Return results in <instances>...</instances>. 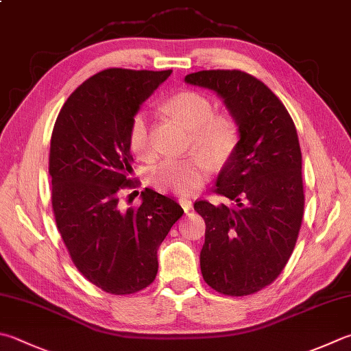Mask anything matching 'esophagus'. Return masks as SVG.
I'll return each mask as SVG.
<instances>
[{"label": "esophagus", "instance_id": "1", "mask_svg": "<svg viewBox=\"0 0 351 351\" xmlns=\"http://www.w3.org/2000/svg\"><path fill=\"white\" fill-rule=\"evenodd\" d=\"M178 203H180V206H182L184 210H189L191 208H193V202H191L189 198H186V197H180V198H178Z\"/></svg>", "mask_w": 351, "mask_h": 351}]
</instances>
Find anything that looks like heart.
<instances>
[{"label":"heart","mask_w":351,"mask_h":351,"mask_svg":"<svg viewBox=\"0 0 351 351\" xmlns=\"http://www.w3.org/2000/svg\"><path fill=\"white\" fill-rule=\"evenodd\" d=\"M163 110L182 123L189 133V149L200 154L183 158H165L148 171L149 184L165 193L188 195L206 182L210 163L223 165L234 156L240 142V130L232 117L215 114L206 96L195 91H180L163 104ZM128 143L141 160H151V130L145 113H136L130 122Z\"/></svg>","instance_id":"b5f03b06"}]
</instances>
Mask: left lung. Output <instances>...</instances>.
<instances>
[{
    "mask_svg": "<svg viewBox=\"0 0 351 351\" xmlns=\"http://www.w3.org/2000/svg\"><path fill=\"white\" fill-rule=\"evenodd\" d=\"M184 82L215 91L240 130L214 186L232 206L194 203L206 223L203 280L223 295H252L278 278L301 229L302 158L295 123L272 90L249 73L203 70Z\"/></svg>",
    "mask_w": 351,
    "mask_h": 351,
    "instance_id": "8db88e82",
    "label": "left lung"
}]
</instances>
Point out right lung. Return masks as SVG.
Segmentation results:
<instances>
[{
  "mask_svg": "<svg viewBox=\"0 0 351 351\" xmlns=\"http://www.w3.org/2000/svg\"><path fill=\"white\" fill-rule=\"evenodd\" d=\"M173 70L107 69L65 101L53 127L49 173L51 208L79 272L111 295L148 287L157 249L183 209L145 188L138 208H119L122 189L136 188L128 130L142 102Z\"/></svg>",
  "mask_w": 351,
  "mask_h": 351,
  "instance_id": "1",
  "label": "right lung"
}]
</instances>
